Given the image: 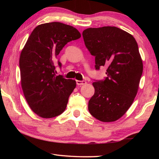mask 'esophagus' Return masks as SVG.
Returning <instances> with one entry per match:
<instances>
[{
	"label": "esophagus",
	"mask_w": 159,
	"mask_h": 159,
	"mask_svg": "<svg viewBox=\"0 0 159 159\" xmlns=\"http://www.w3.org/2000/svg\"><path fill=\"white\" fill-rule=\"evenodd\" d=\"M76 83L77 85H85L87 82L85 81V80H76Z\"/></svg>",
	"instance_id": "1"
}]
</instances>
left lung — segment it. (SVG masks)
<instances>
[{
  "mask_svg": "<svg viewBox=\"0 0 159 159\" xmlns=\"http://www.w3.org/2000/svg\"><path fill=\"white\" fill-rule=\"evenodd\" d=\"M85 45L95 57V68L107 67L104 80L93 82L95 94L88 102L90 114L102 122L124 115L138 92L143 64L134 38L116 26L88 28Z\"/></svg>",
  "mask_w": 159,
  "mask_h": 159,
  "instance_id": "obj_1",
  "label": "left lung"
}]
</instances>
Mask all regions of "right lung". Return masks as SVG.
<instances>
[{
  "mask_svg": "<svg viewBox=\"0 0 159 159\" xmlns=\"http://www.w3.org/2000/svg\"><path fill=\"white\" fill-rule=\"evenodd\" d=\"M80 36L76 28L65 24H42L34 29L21 50V88L29 107L40 117L53 118L65 111L76 83L56 76L54 61L67 43ZM58 64L61 66L60 61Z\"/></svg>",
  "mask_w": 159,
  "mask_h": 159,
  "instance_id": "right-lung-1",
  "label": "right lung"
}]
</instances>
